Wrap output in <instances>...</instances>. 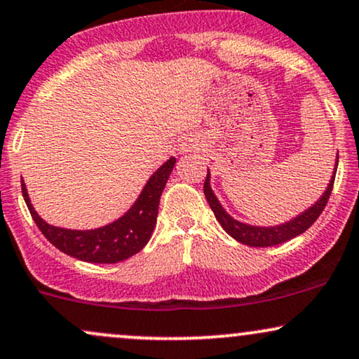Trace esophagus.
<instances>
[{"mask_svg": "<svg viewBox=\"0 0 359 359\" xmlns=\"http://www.w3.org/2000/svg\"><path fill=\"white\" fill-rule=\"evenodd\" d=\"M180 150H182V152H185V150H187V147L182 145V147H180Z\"/></svg>", "mask_w": 359, "mask_h": 359, "instance_id": "1", "label": "esophagus"}]
</instances>
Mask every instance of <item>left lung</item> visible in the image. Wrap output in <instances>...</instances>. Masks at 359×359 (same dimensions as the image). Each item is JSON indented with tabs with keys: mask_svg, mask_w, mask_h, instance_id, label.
<instances>
[{
	"mask_svg": "<svg viewBox=\"0 0 359 359\" xmlns=\"http://www.w3.org/2000/svg\"><path fill=\"white\" fill-rule=\"evenodd\" d=\"M336 168H338V157H336V167L334 172H332L330 184H327V189L323 194L321 198L316 202L314 205H311L308 210L301 212L297 217L291 219L289 222L279 224V226H273V227H259V226H249V224L239 222L236 221L234 217H231L224 207L221 205V202L217 201V197L214 196L212 189H210V174L207 172L205 182H204V194L207 202H209L210 209L217 219L219 224H221L224 231L227 232L229 236L234 237L236 241L243 243L245 245H250V248H271V245H278L286 243V241L292 239V237L303 234L304 231L313 226L316 222V219L321 215L323 210L327 204V198L331 196L332 191V184H334V177H336Z\"/></svg>",
	"mask_w": 359,
	"mask_h": 359,
	"instance_id": "obj_1",
	"label": "left lung"
}]
</instances>
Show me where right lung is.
I'll return each mask as SVG.
<instances>
[{"label":"right lung","mask_w":359,"mask_h":359,"mask_svg":"<svg viewBox=\"0 0 359 359\" xmlns=\"http://www.w3.org/2000/svg\"><path fill=\"white\" fill-rule=\"evenodd\" d=\"M174 165L175 158L170 157L150 177L144 191L127 214L109 226L93 229V231H70V229L50 226L33 209L25 182H21V192H23L25 202L34 224L56 249L85 262L115 264V262L132 257L149 243L155 222H157L162 191Z\"/></svg>","instance_id":"right-lung-1"}]
</instances>
